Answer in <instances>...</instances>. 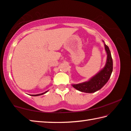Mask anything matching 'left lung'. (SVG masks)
I'll return each instance as SVG.
<instances>
[{
	"instance_id": "8db88e82",
	"label": "left lung",
	"mask_w": 131,
	"mask_h": 131,
	"mask_svg": "<svg viewBox=\"0 0 131 131\" xmlns=\"http://www.w3.org/2000/svg\"><path fill=\"white\" fill-rule=\"evenodd\" d=\"M107 53V60L105 67L89 81L79 84L72 85L77 90L86 93H93L102 88L111 77L113 70V61L108 46L105 44Z\"/></svg>"
}]
</instances>
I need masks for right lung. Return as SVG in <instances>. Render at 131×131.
<instances>
[{"mask_svg": "<svg viewBox=\"0 0 131 131\" xmlns=\"http://www.w3.org/2000/svg\"><path fill=\"white\" fill-rule=\"evenodd\" d=\"M46 92H47V91H46V92H45L43 93H41V94H38V95H32V96H39V95H43V94H44V93H45Z\"/></svg>", "mask_w": 131, "mask_h": 131, "instance_id": "add662e5", "label": "right lung"}]
</instances>
